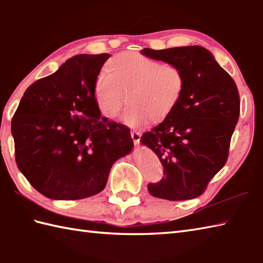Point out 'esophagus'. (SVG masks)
I'll return each instance as SVG.
<instances>
[{
  "label": "esophagus",
  "mask_w": 263,
  "mask_h": 263,
  "mask_svg": "<svg viewBox=\"0 0 263 263\" xmlns=\"http://www.w3.org/2000/svg\"><path fill=\"white\" fill-rule=\"evenodd\" d=\"M141 132H138V130H133L132 132V138H133V141H134V143L135 144H138L139 143V141H141Z\"/></svg>",
  "instance_id": "34e87169"
}]
</instances>
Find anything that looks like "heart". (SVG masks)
I'll return each mask as SVG.
<instances>
[{
	"label": "heart",
	"mask_w": 263,
	"mask_h": 263,
	"mask_svg": "<svg viewBox=\"0 0 263 263\" xmlns=\"http://www.w3.org/2000/svg\"><path fill=\"white\" fill-rule=\"evenodd\" d=\"M186 86L183 69L145 55L122 53L101 69L94 84V100L101 115L115 119L127 101L124 116L128 126L138 127L149 120L161 122L180 102Z\"/></svg>",
	"instance_id": "heart-1"
}]
</instances>
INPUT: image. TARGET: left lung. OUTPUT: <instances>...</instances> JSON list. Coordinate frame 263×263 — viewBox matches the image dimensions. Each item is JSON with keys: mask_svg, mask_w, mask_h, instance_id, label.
<instances>
[{"mask_svg": "<svg viewBox=\"0 0 263 263\" xmlns=\"http://www.w3.org/2000/svg\"><path fill=\"white\" fill-rule=\"evenodd\" d=\"M141 53L177 64L186 76L178 105L141 137L163 165V178L148 184L147 190L152 196L169 201L195 199L228 159L239 117L237 86L202 46L144 49Z\"/></svg>", "mask_w": 263, "mask_h": 263, "instance_id": "obj_1", "label": "left lung"}]
</instances>
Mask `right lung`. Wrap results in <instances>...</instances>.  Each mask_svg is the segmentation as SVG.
Returning a JSON list of instances; mask_svg holds the SVG:
<instances>
[{
	"label": "right lung",
	"mask_w": 263,
	"mask_h": 263,
	"mask_svg": "<svg viewBox=\"0 0 263 263\" xmlns=\"http://www.w3.org/2000/svg\"><path fill=\"white\" fill-rule=\"evenodd\" d=\"M102 54H78L26 89L11 121L15 162L52 200H80L104 190L110 169L134 146L130 129L102 117L94 84Z\"/></svg>",
	"instance_id": "1"
}]
</instances>
